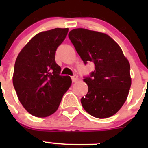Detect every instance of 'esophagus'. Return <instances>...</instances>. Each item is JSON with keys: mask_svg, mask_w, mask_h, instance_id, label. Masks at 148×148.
Returning <instances> with one entry per match:
<instances>
[{"mask_svg": "<svg viewBox=\"0 0 148 148\" xmlns=\"http://www.w3.org/2000/svg\"><path fill=\"white\" fill-rule=\"evenodd\" d=\"M71 79H72L73 82H77L78 81L79 79H78V77H77V75H74L71 77Z\"/></svg>", "mask_w": 148, "mask_h": 148, "instance_id": "obj_1", "label": "esophagus"}]
</instances>
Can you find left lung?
Instances as JSON below:
<instances>
[{
  "instance_id": "8db88e82",
  "label": "left lung",
  "mask_w": 148,
  "mask_h": 148,
  "mask_svg": "<svg viewBox=\"0 0 148 148\" xmlns=\"http://www.w3.org/2000/svg\"><path fill=\"white\" fill-rule=\"evenodd\" d=\"M69 38L86 64H95L91 77L84 79L88 92L81 99L83 108L97 118L115 114L127 98L132 83L130 65L120 46L107 34L75 28Z\"/></svg>"
}]
</instances>
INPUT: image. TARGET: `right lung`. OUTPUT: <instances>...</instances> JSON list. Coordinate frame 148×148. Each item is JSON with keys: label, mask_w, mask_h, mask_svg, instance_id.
Segmentation results:
<instances>
[{"label": "right lung", "mask_w": 148, "mask_h": 148, "mask_svg": "<svg viewBox=\"0 0 148 148\" xmlns=\"http://www.w3.org/2000/svg\"><path fill=\"white\" fill-rule=\"evenodd\" d=\"M69 28H56L34 36L21 49L14 66L13 84L26 111L38 117L51 115L71 85L69 76H61L55 62L57 47Z\"/></svg>", "instance_id": "right-lung-1"}]
</instances>
